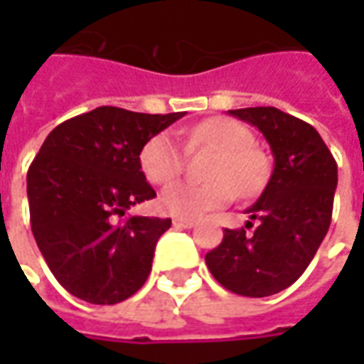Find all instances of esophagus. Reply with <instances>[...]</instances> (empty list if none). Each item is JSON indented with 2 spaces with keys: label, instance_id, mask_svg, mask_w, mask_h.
Returning a JSON list of instances; mask_svg holds the SVG:
<instances>
[{
  "label": "esophagus",
  "instance_id": "34e87169",
  "mask_svg": "<svg viewBox=\"0 0 364 364\" xmlns=\"http://www.w3.org/2000/svg\"><path fill=\"white\" fill-rule=\"evenodd\" d=\"M196 223L192 218H174V227L176 229H192Z\"/></svg>",
  "mask_w": 364,
  "mask_h": 364
}]
</instances>
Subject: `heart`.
Returning <instances> with one entry per match:
<instances>
[{
    "label": "heart",
    "instance_id": "heart-1",
    "mask_svg": "<svg viewBox=\"0 0 364 364\" xmlns=\"http://www.w3.org/2000/svg\"><path fill=\"white\" fill-rule=\"evenodd\" d=\"M253 146V133L239 121L213 117L188 132V149H210L217 158L210 166L213 184L178 182L164 188L158 208L164 215L196 218L232 200V194L253 196L267 180V160ZM139 166L149 182L168 184L184 168V151L170 133L154 135L139 154Z\"/></svg>",
    "mask_w": 364,
    "mask_h": 364
}]
</instances>
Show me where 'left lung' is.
I'll return each instance as SVG.
<instances>
[{"instance_id": "1", "label": "left lung", "mask_w": 364, "mask_h": 364, "mask_svg": "<svg viewBox=\"0 0 364 364\" xmlns=\"http://www.w3.org/2000/svg\"><path fill=\"white\" fill-rule=\"evenodd\" d=\"M229 115L257 127L273 154V172L257 203L247 208V229H225L206 265L232 294L265 298L289 287L314 259L332 218L336 161L320 133L275 107L232 109Z\"/></svg>"}]
</instances>
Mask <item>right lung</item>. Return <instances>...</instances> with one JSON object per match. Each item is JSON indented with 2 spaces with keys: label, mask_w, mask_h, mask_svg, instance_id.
<instances>
[{
  "label": "right lung",
  "mask_w": 364,
  "mask_h": 364,
  "mask_svg": "<svg viewBox=\"0 0 364 364\" xmlns=\"http://www.w3.org/2000/svg\"><path fill=\"white\" fill-rule=\"evenodd\" d=\"M184 113L97 107L54 127L28 170L30 223L60 286L89 304H117L146 284L170 218L125 217L156 196L139 166L147 141Z\"/></svg>",
  "instance_id": "1"
}]
</instances>
